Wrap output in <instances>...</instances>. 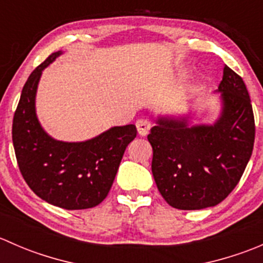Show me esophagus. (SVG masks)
Listing matches in <instances>:
<instances>
[{"instance_id":"1","label":"esophagus","mask_w":263,"mask_h":263,"mask_svg":"<svg viewBox=\"0 0 263 263\" xmlns=\"http://www.w3.org/2000/svg\"><path fill=\"white\" fill-rule=\"evenodd\" d=\"M136 128H137V132H139V135H141V136H146L151 128V122L146 118H140L139 121L136 122Z\"/></svg>"}]
</instances>
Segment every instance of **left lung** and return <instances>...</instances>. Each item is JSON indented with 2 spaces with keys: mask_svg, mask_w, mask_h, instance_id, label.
<instances>
[{
  "mask_svg": "<svg viewBox=\"0 0 263 263\" xmlns=\"http://www.w3.org/2000/svg\"><path fill=\"white\" fill-rule=\"evenodd\" d=\"M216 92L220 115L214 123L159 116L147 136L156 187L174 209L216 206L238 184L252 155L254 117L245 81L225 65Z\"/></svg>",
  "mask_w": 263,
  "mask_h": 263,
  "instance_id": "8db88e82",
  "label": "left lung"
}]
</instances>
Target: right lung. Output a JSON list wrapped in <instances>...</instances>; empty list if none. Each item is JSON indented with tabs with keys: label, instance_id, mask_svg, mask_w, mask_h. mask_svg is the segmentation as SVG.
Wrapping results in <instances>:
<instances>
[{
	"label": "right lung",
	"instance_id": "right-lung-1",
	"mask_svg": "<svg viewBox=\"0 0 263 263\" xmlns=\"http://www.w3.org/2000/svg\"><path fill=\"white\" fill-rule=\"evenodd\" d=\"M62 53H52L26 80L12 122V142L21 174L36 196L57 208L82 210L107 197L137 131L135 124L116 126L79 142L60 141L44 131L36 116V90L44 68Z\"/></svg>",
	"mask_w": 263,
	"mask_h": 263
}]
</instances>
